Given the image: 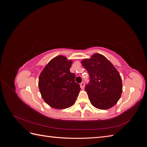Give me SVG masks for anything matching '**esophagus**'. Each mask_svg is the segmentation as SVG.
<instances>
[{
	"mask_svg": "<svg viewBox=\"0 0 147 147\" xmlns=\"http://www.w3.org/2000/svg\"><path fill=\"white\" fill-rule=\"evenodd\" d=\"M80 87L82 89H84V82H82L80 83Z\"/></svg>",
	"mask_w": 147,
	"mask_h": 147,
	"instance_id": "obj_1",
	"label": "esophagus"
}]
</instances>
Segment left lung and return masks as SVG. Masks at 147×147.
<instances>
[{"mask_svg":"<svg viewBox=\"0 0 147 147\" xmlns=\"http://www.w3.org/2000/svg\"><path fill=\"white\" fill-rule=\"evenodd\" d=\"M81 63L90 75V83L85 86L91 104L96 108L107 110L120 99L123 91L122 80L117 69L99 53Z\"/></svg>","mask_w":147,"mask_h":147,"instance_id":"8db88e82","label":"left lung"}]
</instances>
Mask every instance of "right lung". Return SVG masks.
<instances>
[{"label": "right lung", "mask_w": 147, "mask_h": 147, "mask_svg": "<svg viewBox=\"0 0 147 147\" xmlns=\"http://www.w3.org/2000/svg\"><path fill=\"white\" fill-rule=\"evenodd\" d=\"M72 64V60L57 56L49 62L40 74V92L44 101L53 108L70 107L79 94L80 84L75 82V75L70 72Z\"/></svg>", "instance_id": "obj_1"}]
</instances>
